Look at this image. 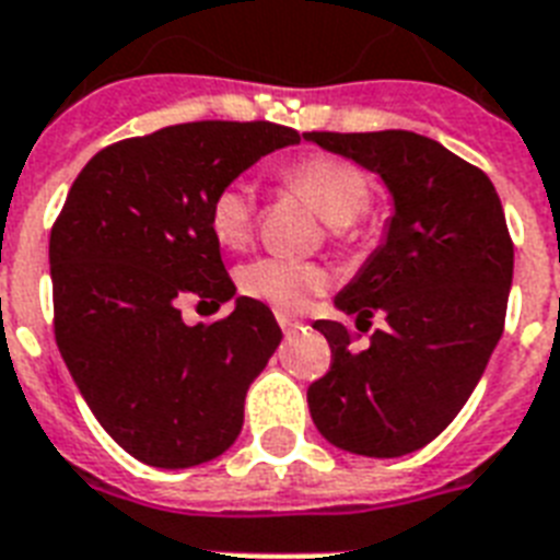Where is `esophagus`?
<instances>
[{
	"mask_svg": "<svg viewBox=\"0 0 560 560\" xmlns=\"http://www.w3.org/2000/svg\"><path fill=\"white\" fill-rule=\"evenodd\" d=\"M279 325H281V330L290 336V334H295L299 327H302V322L293 319V316H284V313H279Z\"/></svg>",
	"mask_w": 560,
	"mask_h": 560,
	"instance_id": "esophagus-1",
	"label": "esophagus"
}]
</instances>
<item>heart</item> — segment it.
I'll use <instances>...</instances> for the list:
<instances>
[{
    "instance_id": "1",
    "label": "heart",
    "mask_w": 560,
    "mask_h": 560,
    "mask_svg": "<svg viewBox=\"0 0 560 560\" xmlns=\"http://www.w3.org/2000/svg\"><path fill=\"white\" fill-rule=\"evenodd\" d=\"M290 192L299 195L334 230L351 226L371 203V186L362 170L342 158L316 154L281 172ZM256 198L244 180L221 186L209 203V233L221 247H244L253 233ZM330 284L325 267L288 258H256L238 270V290L276 311H302Z\"/></svg>"
}]
</instances>
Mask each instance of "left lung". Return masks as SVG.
I'll use <instances>...</instances> for the list:
<instances>
[{
    "label": "left lung",
    "instance_id": "left-lung-1",
    "mask_svg": "<svg viewBox=\"0 0 560 560\" xmlns=\"http://www.w3.org/2000/svg\"><path fill=\"white\" fill-rule=\"evenodd\" d=\"M304 138L376 172L394 201L385 241L334 299L359 330L376 311L388 325L353 351L342 322H313L334 359L307 388L311 417L336 448L402 457L457 417L501 342L515 267L501 198L477 166L413 131Z\"/></svg>",
    "mask_w": 560,
    "mask_h": 560
}]
</instances>
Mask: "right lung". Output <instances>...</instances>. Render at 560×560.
Masks as SVG:
<instances>
[{
  "label": "right lung",
  "instance_id": "1",
  "mask_svg": "<svg viewBox=\"0 0 560 560\" xmlns=\"http://www.w3.org/2000/svg\"><path fill=\"white\" fill-rule=\"evenodd\" d=\"M276 122L166 126L97 152L54 221V336L91 413L131 457L189 469L224 454L244 397L281 342L270 307L235 295L209 233L221 186L299 143ZM186 298L236 311L212 326L179 319Z\"/></svg>",
  "mask_w": 560,
  "mask_h": 560
}]
</instances>
